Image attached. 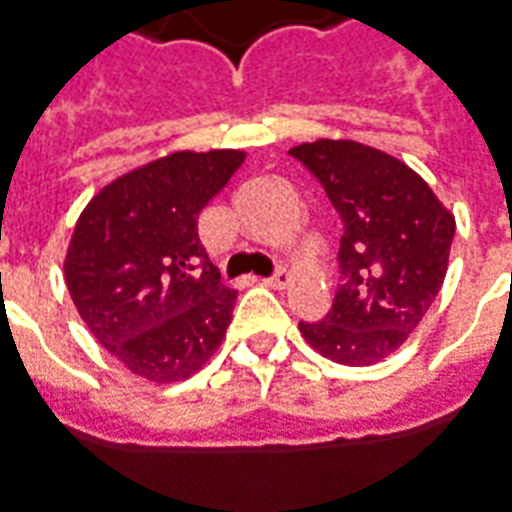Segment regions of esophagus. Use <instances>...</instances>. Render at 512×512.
<instances>
[{
  "instance_id": "esophagus-1",
  "label": "esophagus",
  "mask_w": 512,
  "mask_h": 512,
  "mask_svg": "<svg viewBox=\"0 0 512 512\" xmlns=\"http://www.w3.org/2000/svg\"><path fill=\"white\" fill-rule=\"evenodd\" d=\"M263 282H266L268 288H277V291H282V288H288V282H291V271L280 268V271H274V274H271V277H266Z\"/></svg>"
}]
</instances>
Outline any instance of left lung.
Wrapping results in <instances>:
<instances>
[{"mask_svg": "<svg viewBox=\"0 0 512 512\" xmlns=\"http://www.w3.org/2000/svg\"><path fill=\"white\" fill-rule=\"evenodd\" d=\"M343 221L341 285L321 321H299L318 355L371 366L396 352L438 296L455 216L402 160L355 141L293 146Z\"/></svg>", "mask_w": 512, "mask_h": 512, "instance_id": "left-lung-1", "label": "left lung"}]
</instances>
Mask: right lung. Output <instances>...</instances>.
Listing matches in <instances>:
<instances>
[{
  "instance_id": "obj_1",
  "label": "right lung",
  "mask_w": 512,
  "mask_h": 512,
  "mask_svg": "<svg viewBox=\"0 0 512 512\" xmlns=\"http://www.w3.org/2000/svg\"><path fill=\"white\" fill-rule=\"evenodd\" d=\"M244 157L213 149L152 160L105 185L74 227L63 263L74 307L144 380H185L224 341L238 293L207 263L196 224Z\"/></svg>"
}]
</instances>
